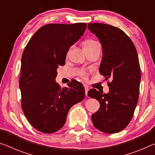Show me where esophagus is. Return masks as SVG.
Masks as SVG:
<instances>
[{"label": "esophagus", "instance_id": "obj_1", "mask_svg": "<svg viewBox=\"0 0 155 155\" xmlns=\"http://www.w3.org/2000/svg\"><path fill=\"white\" fill-rule=\"evenodd\" d=\"M84 87H85V96H87V92L89 91V87L87 85H85L84 86Z\"/></svg>", "mask_w": 155, "mask_h": 155}]
</instances>
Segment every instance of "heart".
Listing matches in <instances>:
<instances>
[{"label": "heart", "mask_w": 155, "mask_h": 155, "mask_svg": "<svg viewBox=\"0 0 155 155\" xmlns=\"http://www.w3.org/2000/svg\"><path fill=\"white\" fill-rule=\"evenodd\" d=\"M98 44V43L96 42V41H94L93 40H88L86 41L85 43H84V48H88V47L93 46L94 45H96V44ZM70 50H71V48H70L69 51H68V54L70 53ZM78 74H79V75L81 76V77H82L84 78H87V77L88 73L85 70H81Z\"/></svg>", "instance_id": "heart-1"}]
</instances>
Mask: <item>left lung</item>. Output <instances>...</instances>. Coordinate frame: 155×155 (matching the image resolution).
<instances>
[{
  "instance_id": "8db88e82",
  "label": "left lung",
  "mask_w": 155,
  "mask_h": 155,
  "mask_svg": "<svg viewBox=\"0 0 155 155\" xmlns=\"http://www.w3.org/2000/svg\"><path fill=\"white\" fill-rule=\"evenodd\" d=\"M87 28L99 39L103 59L99 72L107 80L109 92L91 89L88 96L101 104L91 115L97 129L106 133L120 132L129 124L139 98L140 65L134 44L120 28L102 23H89Z\"/></svg>"
}]
</instances>
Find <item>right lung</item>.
Segmentation results:
<instances>
[{
    "mask_svg": "<svg viewBox=\"0 0 155 155\" xmlns=\"http://www.w3.org/2000/svg\"><path fill=\"white\" fill-rule=\"evenodd\" d=\"M86 23L48 24L36 31L23 52L20 68L21 104L28 121L44 133L64 125L70 109L85 98V88L72 80L61 88L55 81L70 46L79 40Z\"/></svg>",
    "mask_w": 155,
    "mask_h": 155,
    "instance_id": "add662e5",
    "label": "right lung"
}]
</instances>
